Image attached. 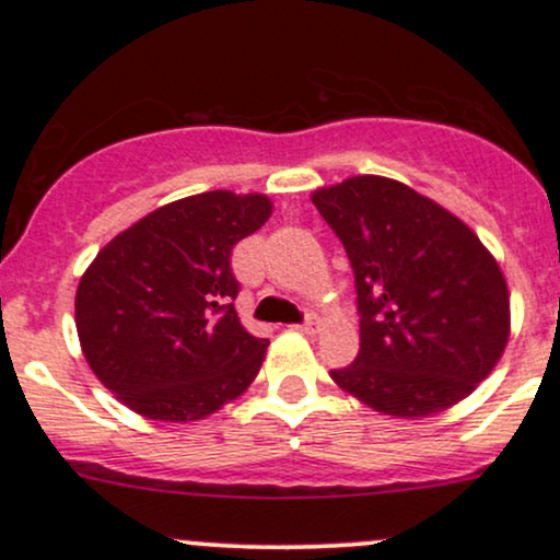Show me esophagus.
<instances>
[{
    "label": "esophagus",
    "mask_w": 560,
    "mask_h": 560,
    "mask_svg": "<svg viewBox=\"0 0 560 560\" xmlns=\"http://www.w3.org/2000/svg\"><path fill=\"white\" fill-rule=\"evenodd\" d=\"M292 329H298L302 334H316L318 331V318L316 316H307L305 320H302V324L292 326Z\"/></svg>",
    "instance_id": "34e87169"
}]
</instances>
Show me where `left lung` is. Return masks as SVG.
Instances as JSON below:
<instances>
[{
    "label": "left lung",
    "instance_id": "obj_1",
    "mask_svg": "<svg viewBox=\"0 0 560 560\" xmlns=\"http://www.w3.org/2000/svg\"><path fill=\"white\" fill-rule=\"evenodd\" d=\"M355 273L361 350L331 378L395 419L460 402L503 355L511 300L498 260L460 218L384 176L313 191Z\"/></svg>",
    "mask_w": 560,
    "mask_h": 560
}]
</instances>
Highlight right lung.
I'll return each mask as SVG.
<instances>
[{
    "label": "right lung",
    "instance_id": "1",
    "mask_svg": "<svg viewBox=\"0 0 560 560\" xmlns=\"http://www.w3.org/2000/svg\"><path fill=\"white\" fill-rule=\"evenodd\" d=\"M266 195L184 197L120 231L75 292L86 363L120 402L152 421L215 413L258 376L268 339L234 311L231 249L271 215Z\"/></svg>",
    "mask_w": 560,
    "mask_h": 560
}]
</instances>
